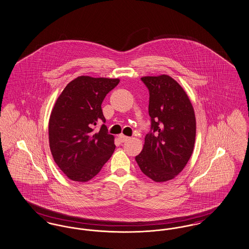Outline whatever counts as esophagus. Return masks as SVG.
<instances>
[{
    "label": "esophagus",
    "mask_w": 249,
    "mask_h": 249,
    "mask_svg": "<svg viewBox=\"0 0 249 249\" xmlns=\"http://www.w3.org/2000/svg\"><path fill=\"white\" fill-rule=\"evenodd\" d=\"M119 139L120 142H127L128 140H130V137H128V136H126V135H124V134H119Z\"/></svg>",
    "instance_id": "34e87169"
}]
</instances>
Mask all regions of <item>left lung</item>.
Instances as JSON below:
<instances>
[{
	"instance_id": "left-lung-1",
	"label": "left lung",
	"mask_w": 249,
	"mask_h": 249,
	"mask_svg": "<svg viewBox=\"0 0 249 249\" xmlns=\"http://www.w3.org/2000/svg\"><path fill=\"white\" fill-rule=\"evenodd\" d=\"M149 91L150 131L135 160L155 182L176 178L193 152L196 136L194 109L185 90L171 76H143Z\"/></svg>"
}]
</instances>
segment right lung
I'll list each match as a JSON object with an SVG mask.
<instances>
[{
    "mask_svg": "<svg viewBox=\"0 0 249 249\" xmlns=\"http://www.w3.org/2000/svg\"><path fill=\"white\" fill-rule=\"evenodd\" d=\"M119 79L78 76L68 84L52 110L48 125L49 146L59 169L72 181L94 178L111 158L116 145L106 123L102 104Z\"/></svg>",
    "mask_w": 249,
    "mask_h": 249,
    "instance_id": "1",
    "label": "right lung"
}]
</instances>
